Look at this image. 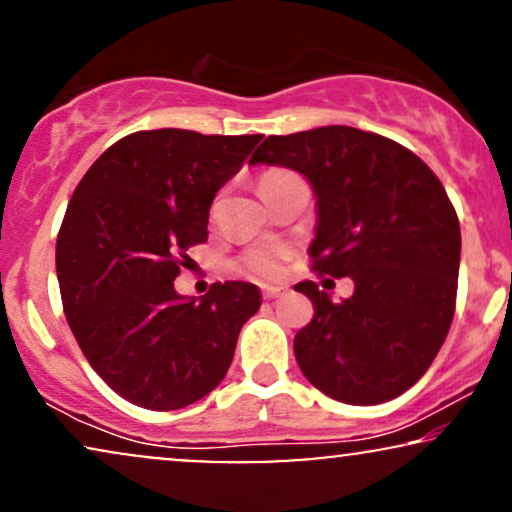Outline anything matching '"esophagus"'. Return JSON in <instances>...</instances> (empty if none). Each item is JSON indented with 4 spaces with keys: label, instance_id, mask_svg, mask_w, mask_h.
<instances>
[{
    "label": "esophagus",
    "instance_id": "1",
    "mask_svg": "<svg viewBox=\"0 0 512 512\" xmlns=\"http://www.w3.org/2000/svg\"><path fill=\"white\" fill-rule=\"evenodd\" d=\"M282 292H285V287H263L261 289L263 299H277V296H280Z\"/></svg>",
    "mask_w": 512,
    "mask_h": 512
}]
</instances>
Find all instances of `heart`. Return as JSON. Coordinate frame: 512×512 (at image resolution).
<instances>
[{
  "instance_id": "b5f03b06",
  "label": "heart",
  "mask_w": 512,
  "mask_h": 512,
  "mask_svg": "<svg viewBox=\"0 0 512 512\" xmlns=\"http://www.w3.org/2000/svg\"><path fill=\"white\" fill-rule=\"evenodd\" d=\"M292 178H296L292 170L270 168L266 173H261V178H258V189H261V194L266 197L270 189ZM285 258H287V251L280 249V246H256V249L244 251V254L239 256L237 270H242V273L251 277H258V280H275V277L282 275Z\"/></svg>"
}]
</instances>
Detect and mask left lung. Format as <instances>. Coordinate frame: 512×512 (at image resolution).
<instances>
[{
	"instance_id": "1",
	"label": "left lung",
	"mask_w": 512,
	"mask_h": 512,
	"mask_svg": "<svg viewBox=\"0 0 512 512\" xmlns=\"http://www.w3.org/2000/svg\"><path fill=\"white\" fill-rule=\"evenodd\" d=\"M249 163L306 175L318 197L311 266L353 280L344 301L311 280L294 287L315 311L294 337L306 380L351 406L401 396L456 313L460 225L444 185L403 144L349 125L270 135Z\"/></svg>"
}]
</instances>
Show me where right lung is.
I'll use <instances>...</instances> for the list:
<instances>
[{
  "label": "right lung",
  "mask_w": 512,
  "mask_h": 512,
  "mask_svg": "<svg viewBox=\"0 0 512 512\" xmlns=\"http://www.w3.org/2000/svg\"><path fill=\"white\" fill-rule=\"evenodd\" d=\"M263 135L140 130L92 163L56 237L75 342L125 401L178 410L223 382L239 330L261 308L249 282L182 299L173 282L208 237V208Z\"/></svg>",
  "instance_id": "right-lung-1"
}]
</instances>
